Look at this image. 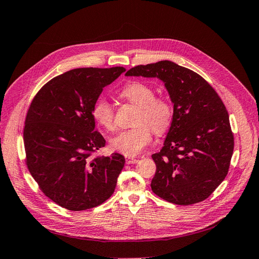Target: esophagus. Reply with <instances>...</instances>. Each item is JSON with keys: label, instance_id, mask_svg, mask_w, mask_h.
Instances as JSON below:
<instances>
[{"label": "esophagus", "instance_id": "obj_1", "mask_svg": "<svg viewBox=\"0 0 259 259\" xmlns=\"http://www.w3.org/2000/svg\"><path fill=\"white\" fill-rule=\"evenodd\" d=\"M139 160L138 159H135V158H127L126 159V163L127 164H135V163H137Z\"/></svg>", "mask_w": 259, "mask_h": 259}]
</instances>
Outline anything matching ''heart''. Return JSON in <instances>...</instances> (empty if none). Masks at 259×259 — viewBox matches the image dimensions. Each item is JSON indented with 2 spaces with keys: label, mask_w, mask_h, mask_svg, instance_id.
I'll return each mask as SVG.
<instances>
[{
  "label": "heart",
  "mask_w": 259,
  "mask_h": 259,
  "mask_svg": "<svg viewBox=\"0 0 259 259\" xmlns=\"http://www.w3.org/2000/svg\"><path fill=\"white\" fill-rule=\"evenodd\" d=\"M120 98L138 108L133 124L136 127L119 132L110 141L111 147L127 157H135L147 147L152 140V131L161 135L169 127L173 117V107L164 96H155L150 85L132 81L120 91ZM92 116L101 128L113 131L116 128L115 113L107 99L96 100Z\"/></svg>",
  "instance_id": "b5f03b06"
}]
</instances>
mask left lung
Wrapping results in <instances>:
<instances>
[{
	"label": "left lung",
	"instance_id": "left-lung-1",
	"mask_svg": "<svg viewBox=\"0 0 259 259\" xmlns=\"http://www.w3.org/2000/svg\"><path fill=\"white\" fill-rule=\"evenodd\" d=\"M126 75L159 78L174 103L164 146L151 156L152 192L176 205L203 202L226 177L234 151L222 99L203 76L169 61L136 66Z\"/></svg>",
	"mask_w": 259,
	"mask_h": 259
}]
</instances>
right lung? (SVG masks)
Listing matches in <instances>:
<instances>
[{
    "label": "right lung",
    "mask_w": 259,
    "mask_h": 259,
    "mask_svg": "<svg viewBox=\"0 0 259 259\" xmlns=\"http://www.w3.org/2000/svg\"><path fill=\"white\" fill-rule=\"evenodd\" d=\"M123 67L76 68L47 82L28 107L25 163L41 192L59 206L91 209L111 197L123 156L97 155L105 140L95 130L93 105Z\"/></svg>",
    "instance_id": "obj_1"
}]
</instances>
